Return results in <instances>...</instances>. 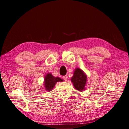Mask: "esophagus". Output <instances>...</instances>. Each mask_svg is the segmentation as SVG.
Masks as SVG:
<instances>
[{
    "label": "esophagus",
    "instance_id": "esophagus-1",
    "mask_svg": "<svg viewBox=\"0 0 129 129\" xmlns=\"http://www.w3.org/2000/svg\"><path fill=\"white\" fill-rule=\"evenodd\" d=\"M62 79H63L64 80V81H67V79H68V78H67V76H64L62 77Z\"/></svg>",
    "mask_w": 129,
    "mask_h": 129
}]
</instances>
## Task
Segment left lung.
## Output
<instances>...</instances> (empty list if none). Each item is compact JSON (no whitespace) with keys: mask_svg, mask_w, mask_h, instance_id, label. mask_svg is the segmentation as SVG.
I'll return each mask as SVG.
<instances>
[{"mask_svg":"<svg viewBox=\"0 0 129 129\" xmlns=\"http://www.w3.org/2000/svg\"><path fill=\"white\" fill-rule=\"evenodd\" d=\"M87 75L79 68H76L74 72V75L71 78V81L74 88L79 91H83L85 90L87 84Z\"/></svg>","mask_w":129,"mask_h":129,"instance_id":"obj_1","label":"left lung"}]
</instances>
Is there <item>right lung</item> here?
<instances>
[{"instance_id": "add662e5", "label": "right lung", "mask_w": 129, "mask_h": 129, "mask_svg": "<svg viewBox=\"0 0 129 129\" xmlns=\"http://www.w3.org/2000/svg\"><path fill=\"white\" fill-rule=\"evenodd\" d=\"M63 80L58 77H54L51 73H47L45 76L44 85L46 91H51L54 88L56 83Z\"/></svg>"}]
</instances>
